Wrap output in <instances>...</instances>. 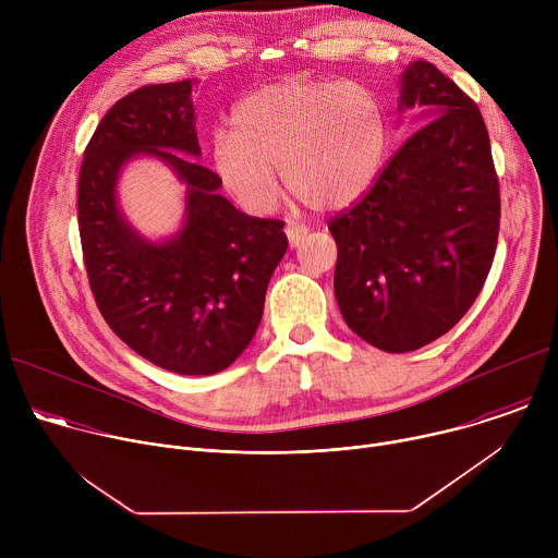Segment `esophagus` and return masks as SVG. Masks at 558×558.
I'll list each match as a JSON object with an SVG mask.
<instances>
[{"instance_id": "obj_1", "label": "esophagus", "mask_w": 558, "mask_h": 558, "mask_svg": "<svg viewBox=\"0 0 558 558\" xmlns=\"http://www.w3.org/2000/svg\"><path fill=\"white\" fill-rule=\"evenodd\" d=\"M284 233H287V238H289L291 247H298L300 243H304V238L308 235V227H306V225H300V222H287Z\"/></svg>"}]
</instances>
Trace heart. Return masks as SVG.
Here are the masks:
<instances>
[{
	"label": "heart",
	"instance_id": "obj_1",
	"mask_svg": "<svg viewBox=\"0 0 558 558\" xmlns=\"http://www.w3.org/2000/svg\"><path fill=\"white\" fill-rule=\"evenodd\" d=\"M229 125L211 136V168L252 211L278 203L274 168L302 205L347 207L373 183L386 145L384 108L357 82L287 78L238 101Z\"/></svg>",
	"mask_w": 558,
	"mask_h": 558
}]
</instances>
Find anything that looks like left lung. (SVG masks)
<instances>
[{"mask_svg":"<svg viewBox=\"0 0 558 558\" xmlns=\"http://www.w3.org/2000/svg\"><path fill=\"white\" fill-rule=\"evenodd\" d=\"M422 123L368 192L329 220L344 323L386 353L448 333L482 293L501 218L490 136L476 104L428 61L402 76Z\"/></svg>","mask_w":558,"mask_h":558,"instance_id":"8db88e82","label":"left lung"}]
</instances>
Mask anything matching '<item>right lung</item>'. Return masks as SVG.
Wrapping results in <instances>:
<instances>
[{
  "mask_svg": "<svg viewBox=\"0 0 558 558\" xmlns=\"http://www.w3.org/2000/svg\"><path fill=\"white\" fill-rule=\"evenodd\" d=\"M190 78L143 86L97 125L78 172V235L95 302L141 357L181 375H211L241 355L260 325L265 293L287 252L284 222L238 211L198 156ZM138 150L170 162L189 185L184 231L163 246L118 216L120 166Z\"/></svg>",
  "mask_w": 558,
  "mask_h": 558,
  "instance_id": "1",
  "label": "right lung"
}]
</instances>
